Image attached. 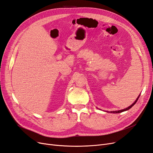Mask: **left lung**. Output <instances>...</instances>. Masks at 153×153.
<instances>
[{
  "label": "left lung",
  "instance_id": "8db88e82",
  "mask_svg": "<svg viewBox=\"0 0 153 153\" xmlns=\"http://www.w3.org/2000/svg\"><path fill=\"white\" fill-rule=\"evenodd\" d=\"M139 97H140V95L139 96V97H137V98L136 99V100H135V101H134V103H133L131 106H129L128 107H127V108H125V109H123V110H118V111H110V112H111V113H113V114H119V113H121V112H123V111H127V110H129L130 108H131L136 103V102H137V101L138 100V99H139ZM106 112H108V111H106Z\"/></svg>",
  "mask_w": 153,
  "mask_h": 153
}]
</instances>
